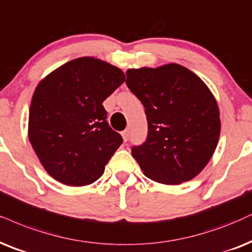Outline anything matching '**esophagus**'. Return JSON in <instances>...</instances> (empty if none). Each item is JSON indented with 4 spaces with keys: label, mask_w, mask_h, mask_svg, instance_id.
<instances>
[{
    "label": "esophagus",
    "mask_w": 252,
    "mask_h": 252,
    "mask_svg": "<svg viewBox=\"0 0 252 252\" xmlns=\"http://www.w3.org/2000/svg\"><path fill=\"white\" fill-rule=\"evenodd\" d=\"M122 136H123L124 142H128V139H129V137H130V130L129 129L124 130V131L122 132Z\"/></svg>",
    "instance_id": "obj_1"
}]
</instances>
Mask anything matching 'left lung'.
<instances>
[{"mask_svg":"<svg viewBox=\"0 0 252 252\" xmlns=\"http://www.w3.org/2000/svg\"><path fill=\"white\" fill-rule=\"evenodd\" d=\"M126 84L145 108L148 136L131 155L144 174L165 185L193 179L219 142V107L205 82L178 63L126 71Z\"/></svg>","mask_w":252,"mask_h":252,"instance_id":"obj_1","label":"left lung"}]
</instances>
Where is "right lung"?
Masks as SVG:
<instances>
[{"instance_id":"obj_1","label":"right lung","mask_w":252,"mask_h":252,"mask_svg":"<svg viewBox=\"0 0 252 252\" xmlns=\"http://www.w3.org/2000/svg\"><path fill=\"white\" fill-rule=\"evenodd\" d=\"M126 81L120 68L84 57L39 82L29 113V139L53 179L93 184L123 143L107 122L103 101Z\"/></svg>"}]
</instances>
